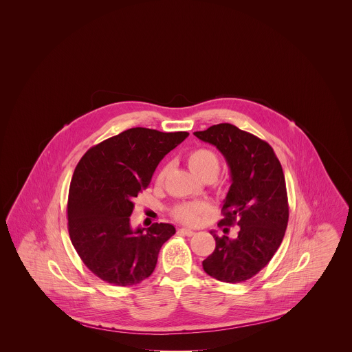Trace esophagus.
<instances>
[{
  "mask_svg": "<svg viewBox=\"0 0 352 352\" xmlns=\"http://www.w3.org/2000/svg\"><path fill=\"white\" fill-rule=\"evenodd\" d=\"M178 232H179V234H186V236H194V234H195V232H194L192 230H188V228H179Z\"/></svg>",
  "mask_w": 352,
  "mask_h": 352,
  "instance_id": "34e87169",
  "label": "esophagus"
}]
</instances>
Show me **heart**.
Instances as JSON below:
<instances>
[{"label": "heart", "mask_w": 352, "mask_h": 352, "mask_svg": "<svg viewBox=\"0 0 352 352\" xmlns=\"http://www.w3.org/2000/svg\"><path fill=\"white\" fill-rule=\"evenodd\" d=\"M187 165L190 170L201 179H204L207 177L215 178L219 171L218 154L207 148L194 149V151H190L187 155ZM166 174H168L166 166L160 170L157 179H155L157 184H164ZM206 211H207V206L204 203L195 201V203H184V204L177 206L174 208L173 214L175 218L184 223L195 224V223H198L201 215H203Z\"/></svg>", "instance_id": "heart-1"}]
</instances>
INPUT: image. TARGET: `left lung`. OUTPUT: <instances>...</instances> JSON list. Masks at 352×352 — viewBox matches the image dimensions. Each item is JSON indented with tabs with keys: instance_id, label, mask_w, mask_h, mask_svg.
I'll list each match as a JSON object with an SVG mask.
<instances>
[{
	"instance_id": "1",
	"label": "left lung",
	"mask_w": 352,
	"mask_h": 352,
	"mask_svg": "<svg viewBox=\"0 0 352 352\" xmlns=\"http://www.w3.org/2000/svg\"><path fill=\"white\" fill-rule=\"evenodd\" d=\"M194 134L217 146L230 168L231 186L219 226L240 227L236 239L211 231L217 247L203 269L218 281L243 283L268 264L284 239L289 219L284 171L268 142L232 124Z\"/></svg>"
}]
</instances>
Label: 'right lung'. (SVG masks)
<instances>
[{
	"label": "right lung",
	"instance_id": "1",
	"mask_svg": "<svg viewBox=\"0 0 352 352\" xmlns=\"http://www.w3.org/2000/svg\"><path fill=\"white\" fill-rule=\"evenodd\" d=\"M187 135L132 128L91 148L79 161L68 192V234L85 267L102 281L132 286L153 273L175 228L154 223L134 230V199Z\"/></svg>",
	"mask_w": 352,
	"mask_h": 352
}]
</instances>
